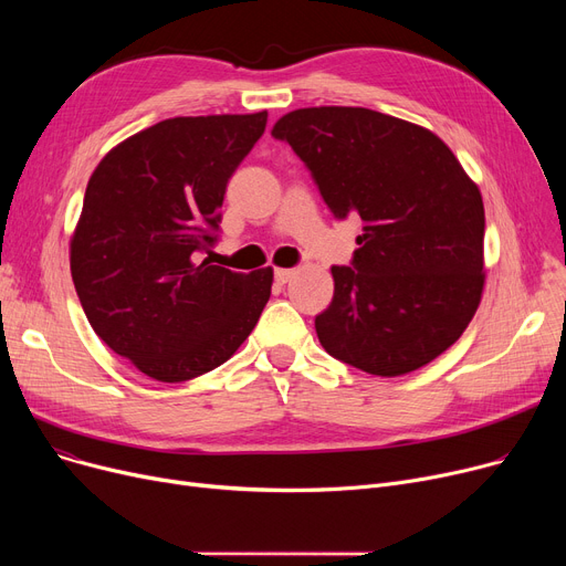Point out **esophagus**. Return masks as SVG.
<instances>
[{"label":"esophagus","mask_w":566,"mask_h":566,"mask_svg":"<svg viewBox=\"0 0 566 566\" xmlns=\"http://www.w3.org/2000/svg\"><path fill=\"white\" fill-rule=\"evenodd\" d=\"M293 275H295L293 268H277V271H275V280H277L280 284H286Z\"/></svg>","instance_id":"esophagus-1"}]
</instances>
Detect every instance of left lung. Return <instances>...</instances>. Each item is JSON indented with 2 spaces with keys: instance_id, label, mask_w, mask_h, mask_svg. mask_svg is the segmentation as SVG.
<instances>
[{
  "instance_id": "left-lung-1",
  "label": "left lung",
  "mask_w": 566,
  "mask_h": 566,
  "mask_svg": "<svg viewBox=\"0 0 566 566\" xmlns=\"http://www.w3.org/2000/svg\"><path fill=\"white\" fill-rule=\"evenodd\" d=\"M273 137L305 163L335 218L365 222L350 265H333V303L314 321L321 346L374 376L436 360L484 289V203L450 146L367 107L293 109Z\"/></svg>"
}]
</instances>
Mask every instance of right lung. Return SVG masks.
I'll return each mask as SVG.
<instances>
[{
	"label": "right lung",
	"instance_id": "obj_1",
	"mask_svg": "<svg viewBox=\"0 0 566 566\" xmlns=\"http://www.w3.org/2000/svg\"><path fill=\"white\" fill-rule=\"evenodd\" d=\"M265 122L268 112L165 118L114 146L88 178L73 284L94 333L146 376L181 382L220 367L271 298V265L245 275L199 261Z\"/></svg>",
	"mask_w": 566,
	"mask_h": 566
}]
</instances>
